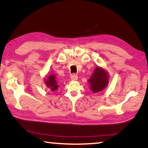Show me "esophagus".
<instances>
[{"label":"esophagus","mask_w":148,"mask_h":148,"mask_svg":"<svg viewBox=\"0 0 148 148\" xmlns=\"http://www.w3.org/2000/svg\"><path fill=\"white\" fill-rule=\"evenodd\" d=\"M70 78H71V80H73V81H76V80L78 79V76H77V75H76V74L74 73V74L71 75Z\"/></svg>","instance_id":"esophagus-1"}]
</instances>
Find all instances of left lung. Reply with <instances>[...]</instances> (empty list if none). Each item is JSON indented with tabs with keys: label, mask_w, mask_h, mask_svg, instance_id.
<instances>
[{
	"label": "left lung",
	"mask_w": 148,
	"mask_h": 148,
	"mask_svg": "<svg viewBox=\"0 0 148 148\" xmlns=\"http://www.w3.org/2000/svg\"><path fill=\"white\" fill-rule=\"evenodd\" d=\"M90 89L93 92L102 91L109 83V76L107 71L99 66H97L91 78L88 79Z\"/></svg>",
	"instance_id": "1"
}]
</instances>
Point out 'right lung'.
I'll return each mask as SVG.
<instances>
[{
	"label": "right lung",
	"instance_id": "right-lung-1",
	"mask_svg": "<svg viewBox=\"0 0 148 148\" xmlns=\"http://www.w3.org/2000/svg\"><path fill=\"white\" fill-rule=\"evenodd\" d=\"M45 83L47 87L52 91H55L58 89V85L54 75H49L47 78L45 79Z\"/></svg>",
	"mask_w": 148,
	"mask_h": 148
}]
</instances>
